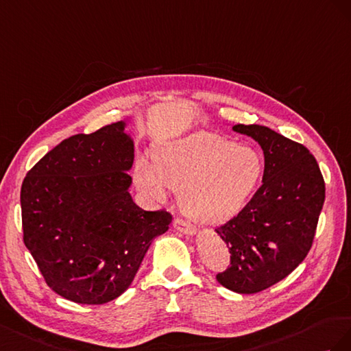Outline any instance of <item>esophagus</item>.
Listing matches in <instances>:
<instances>
[{
	"label": "esophagus",
	"instance_id": "esophagus-1",
	"mask_svg": "<svg viewBox=\"0 0 351 351\" xmlns=\"http://www.w3.org/2000/svg\"><path fill=\"white\" fill-rule=\"evenodd\" d=\"M173 226H175V229H178L179 232H182L185 235H194L195 234V228L191 223H188V222H185V220L179 219V217L173 220Z\"/></svg>",
	"mask_w": 351,
	"mask_h": 351
}]
</instances>
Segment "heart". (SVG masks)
Listing matches in <instances>:
<instances>
[{"label":"heart","instance_id":"obj_1","mask_svg":"<svg viewBox=\"0 0 351 351\" xmlns=\"http://www.w3.org/2000/svg\"><path fill=\"white\" fill-rule=\"evenodd\" d=\"M263 162L256 148L215 134H198L158 148L152 166L139 162L138 188L154 203L166 188L181 193L185 215L203 225H220L247 206L262 179Z\"/></svg>","mask_w":351,"mask_h":351}]
</instances>
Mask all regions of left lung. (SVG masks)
I'll return each instance as SVG.
<instances>
[{"label": "left lung", "instance_id": "left-lung-1", "mask_svg": "<svg viewBox=\"0 0 351 351\" xmlns=\"http://www.w3.org/2000/svg\"><path fill=\"white\" fill-rule=\"evenodd\" d=\"M263 149V182L231 220L216 228L231 253L217 282L239 294H254L288 276L313 244L325 181L303 145L260 125H235Z\"/></svg>", "mask_w": 351, "mask_h": 351}]
</instances>
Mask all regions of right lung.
Masks as SVG:
<instances>
[{"label":"right lung","instance_id":"obj_1","mask_svg":"<svg viewBox=\"0 0 351 351\" xmlns=\"http://www.w3.org/2000/svg\"><path fill=\"white\" fill-rule=\"evenodd\" d=\"M134 143L125 122L77 134L29 170L20 189L23 243L47 285L79 304L123 294L172 215L129 194Z\"/></svg>","mask_w":351,"mask_h":351}]
</instances>
